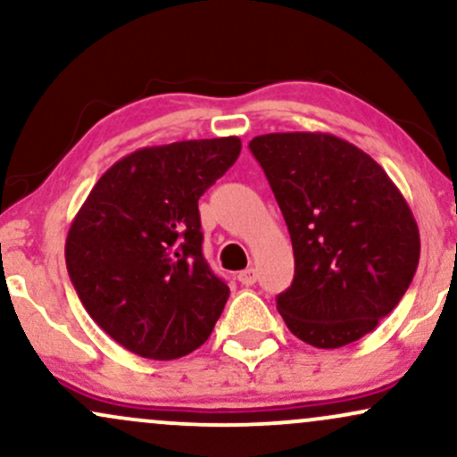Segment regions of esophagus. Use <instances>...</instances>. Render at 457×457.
<instances>
[{
  "label": "esophagus",
  "mask_w": 457,
  "mask_h": 457,
  "mask_svg": "<svg viewBox=\"0 0 457 457\" xmlns=\"http://www.w3.org/2000/svg\"><path fill=\"white\" fill-rule=\"evenodd\" d=\"M255 279H258V275H255V269H246L243 272H238V281L243 283V286H253Z\"/></svg>",
  "instance_id": "34e87169"
}]
</instances>
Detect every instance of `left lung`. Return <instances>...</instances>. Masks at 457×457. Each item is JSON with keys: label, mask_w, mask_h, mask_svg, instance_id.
<instances>
[{"label": "left lung", "mask_w": 457, "mask_h": 457, "mask_svg": "<svg viewBox=\"0 0 457 457\" xmlns=\"http://www.w3.org/2000/svg\"><path fill=\"white\" fill-rule=\"evenodd\" d=\"M295 249V279L277 309L298 339L342 348L371 333L406 295L419 228L386 171L328 133H269L249 141Z\"/></svg>", "instance_id": "1"}]
</instances>
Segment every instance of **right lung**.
<instances>
[{"instance_id": "right-lung-1", "label": "right lung", "mask_w": 457, "mask_h": 457, "mask_svg": "<svg viewBox=\"0 0 457 457\" xmlns=\"http://www.w3.org/2000/svg\"><path fill=\"white\" fill-rule=\"evenodd\" d=\"M238 154V137L135 150L77 212L68 275L94 322L130 353L171 361L211 337L229 287L204 260L197 202Z\"/></svg>"}]
</instances>
